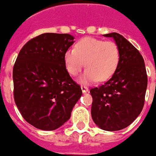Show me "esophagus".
<instances>
[{"mask_svg": "<svg viewBox=\"0 0 156 156\" xmlns=\"http://www.w3.org/2000/svg\"><path fill=\"white\" fill-rule=\"evenodd\" d=\"M81 89L83 93H88V92L89 91V89H88L87 87H85V86H81Z\"/></svg>", "mask_w": 156, "mask_h": 156, "instance_id": "34e87169", "label": "esophagus"}]
</instances>
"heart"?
<instances>
[{
  "label": "heart",
  "mask_w": 156,
  "mask_h": 156,
  "mask_svg": "<svg viewBox=\"0 0 156 156\" xmlns=\"http://www.w3.org/2000/svg\"><path fill=\"white\" fill-rule=\"evenodd\" d=\"M120 62V51L113 41H105L85 37L64 54V62L68 73L79 74L83 67H87L78 82L89 84L96 81H106L116 73Z\"/></svg>",
  "instance_id": "1"
}]
</instances>
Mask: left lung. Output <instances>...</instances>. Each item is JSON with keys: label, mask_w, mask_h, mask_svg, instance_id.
<instances>
[{"label": "left lung", "mask_w": 156, "mask_h": 156, "mask_svg": "<svg viewBox=\"0 0 156 156\" xmlns=\"http://www.w3.org/2000/svg\"><path fill=\"white\" fill-rule=\"evenodd\" d=\"M119 48L120 62L116 73L103 85L90 89L93 98L94 122L105 131H118L130 124L142 112L148 78L144 58L122 35L111 33Z\"/></svg>", "instance_id": "obj_1"}]
</instances>
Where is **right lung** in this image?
I'll use <instances>...</instances> for the list:
<instances>
[{"mask_svg": "<svg viewBox=\"0 0 156 156\" xmlns=\"http://www.w3.org/2000/svg\"><path fill=\"white\" fill-rule=\"evenodd\" d=\"M68 34L45 33L22 48L14 64V101L36 128L52 131L70 119L82 89L67 72L64 54L74 43Z\"/></svg>", "mask_w": 156, "mask_h": 156, "instance_id": "right-lung-1", "label": "right lung"}]
</instances>
